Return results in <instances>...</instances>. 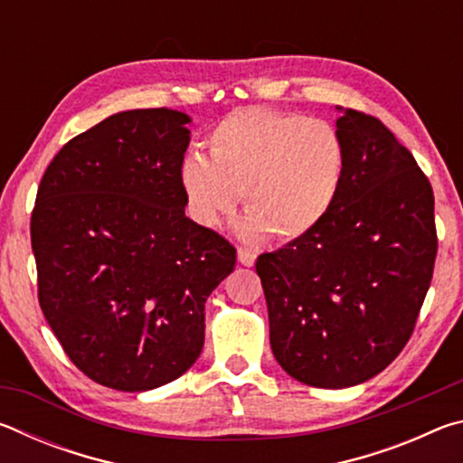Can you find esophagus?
I'll return each mask as SVG.
<instances>
[{
	"label": "esophagus",
	"instance_id": "esophagus-1",
	"mask_svg": "<svg viewBox=\"0 0 463 463\" xmlns=\"http://www.w3.org/2000/svg\"><path fill=\"white\" fill-rule=\"evenodd\" d=\"M237 257H239V263L245 265V268H250V265H255L257 260V253L250 249H239L237 250Z\"/></svg>",
	"mask_w": 463,
	"mask_h": 463
}]
</instances>
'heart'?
Returning <instances> with one entry per match:
<instances>
[{
    "label": "heart",
    "mask_w": 463,
    "mask_h": 463,
    "mask_svg": "<svg viewBox=\"0 0 463 463\" xmlns=\"http://www.w3.org/2000/svg\"><path fill=\"white\" fill-rule=\"evenodd\" d=\"M345 177L341 135L328 120L237 109L208 137V156L190 153L179 184L194 221L216 229L245 194V239L268 232L289 242L315 232L339 200Z\"/></svg>",
    "instance_id": "1"
}]
</instances>
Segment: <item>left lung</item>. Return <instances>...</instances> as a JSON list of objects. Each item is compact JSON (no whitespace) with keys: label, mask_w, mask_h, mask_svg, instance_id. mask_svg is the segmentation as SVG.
<instances>
[{"label":"left lung","mask_w":463,"mask_h":463,"mask_svg":"<svg viewBox=\"0 0 463 463\" xmlns=\"http://www.w3.org/2000/svg\"><path fill=\"white\" fill-rule=\"evenodd\" d=\"M345 177L333 213L255 263L273 357L315 388L364 383L411 339L433 278L435 198L383 124L336 108Z\"/></svg>","instance_id":"1"}]
</instances>
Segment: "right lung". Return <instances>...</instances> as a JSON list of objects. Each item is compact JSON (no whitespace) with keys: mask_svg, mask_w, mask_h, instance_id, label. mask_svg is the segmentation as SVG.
<instances>
[{"mask_svg":"<svg viewBox=\"0 0 463 463\" xmlns=\"http://www.w3.org/2000/svg\"><path fill=\"white\" fill-rule=\"evenodd\" d=\"M192 118L128 109L61 148L30 221L38 302L69 359L101 386L145 392L200 357L203 308L237 250L185 216Z\"/></svg>","mask_w":463,"mask_h":463,"instance_id":"obj_1","label":"right lung"}]
</instances>
